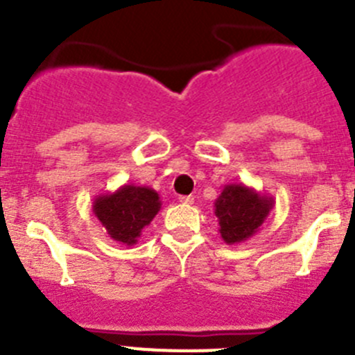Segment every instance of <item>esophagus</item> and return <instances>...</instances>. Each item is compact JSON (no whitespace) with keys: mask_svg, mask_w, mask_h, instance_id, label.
<instances>
[{"mask_svg":"<svg viewBox=\"0 0 355 355\" xmlns=\"http://www.w3.org/2000/svg\"><path fill=\"white\" fill-rule=\"evenodd\" d=\"M180 202H183V205H193V197L192 196H181Z\"/></svg>","mask_w":355,"mask_h":355,"instance_id":"obj_1","label":"esophagus"}]
</instances>
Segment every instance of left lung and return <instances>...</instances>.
I'll return each instance as SVG.
<instances>
[{
  "mask_svg": "<svg viewBox=\"0 0 355 355\" xmlns=\"http://www.w3.org/2000/svg\"><path fill=\"white\" fill-rule=\"evenodd\" d=\"M275 199L243 183H229L215 199L218 233L227 245L243 243L258 233Z\"/></svg>",
  "mask_w": 355,
  "mask_h": 355,
  "instance_id": "8db88e82",
  "label": "left lung"
}]
</instances>
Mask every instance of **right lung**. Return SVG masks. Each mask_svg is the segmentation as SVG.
Listing matches in <instances>:
<instances>
[{
    "label": "right lung",
    "instance_id": "1",
    "mask_svg": "<svg viewBox=\"0 0 355 355\" xmlns=\"http://www.w3.org/2000/svg\"><path fill=\"white\" fill-rule=\"evenodd\" d=\"M159 208L162 200L156 190L133 183L122 184L115 192L99 193L92 202L97 220L108 236L122 245H135Z\"/></svg>",
    "mask_w": 355,
    "mask_h": 355
}]
</instances>
